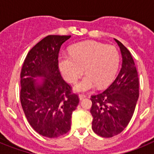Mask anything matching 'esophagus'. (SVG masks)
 Instances as JSON below:
<instances>
[{"label": "esophagus", "mask_w": 154, "mask_h": 154, "mask_svg": "<svg viewBox=\"0 0 154 154\" xmlns=\"http://www.w3.org/2000/svg\"><path fill=\"white\" fill-rule=\"evenodd\" d=\"M79 97L80 100H82V99H85V98L86 97V96H85V95H84V94H80L79 96Z\"/></svg>", "instance_id": "esophagus-1"}]
</instances>
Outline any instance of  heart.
Wrapping results in <instances>:
<instances>
[{
  "mask_svg": "<svg viewBox=\"0 0 154 154\" xmlns=\"http://www.w3.org/2000/svg\"><path fill=\"white\" fill-rule=\"evenodd\" d=\"M119 63L117 49L112 45L95 41L77 43L70 48V55L63 54L58 60V66L63 78L75 83L82 75H86L75 85L74 90L83 92L97 85L103 88L115 75Z\"/></svg>",
  "mask_w": 154,
  "mask_h": 154,
  "instance_id": "heart-1",
  "label": "heart"
}]
</instances>
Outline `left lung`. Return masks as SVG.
<instances>
[{"instance_id":"8db88e82","label":"left lung","mask_w":154,"mask_h":154,"mask_svg":"<svg viewBox=\"0 0 154 154\" xmlns=\"http://www.w3.org/2000/svg\"><path fill=\"white\" fill-rule=\"evenodd\" d=\"M115 41L123 57L120 72L106 90L91 96L92 130L106 138L118 135L127 126L139 98L138 74L133 57L120 42Z\"/></svg>"}]
</instances>
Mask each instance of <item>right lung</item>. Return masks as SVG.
<instances>
[{
  "label": "right lung",
  "instance_id": "obj_1",
  "mask_svg": "<svg viewBox=\"0 0 154 154\" xmlns=\"http://www.w3.org/2000/svg\"><path fill=\"white\" fill-rule=\"evenodd\" d=\"M71 35H48L29 51L21 72V106L28 123L40 135L55 138L71 128L72 114L79 103L62 79L58 53ZM35 77H45L39 85Z\"/></svg>",
  "mask_w": 154,
  "mask_h": 154
}]
</instances>
